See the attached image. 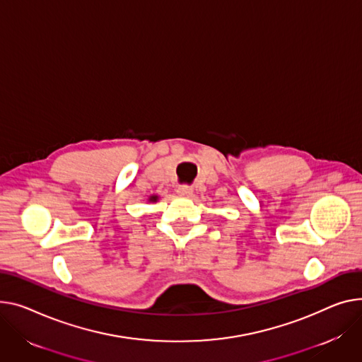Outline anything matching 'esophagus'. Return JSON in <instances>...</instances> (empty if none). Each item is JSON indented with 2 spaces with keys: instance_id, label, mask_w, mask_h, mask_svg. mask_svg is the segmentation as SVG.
I'll return each instance as SVG.
<instances>
[{
  "instance_id": "esophagus-1",
  "label": "esophagus",
  "mask_w": 362,
  "mask_h": 362,
  "mask_svg": "<svg viewBox=\"0 0 362 362\" xmlns=\"http://www.w3.org/2000/svg\"><path fill=\"white\" fill-rule=\"evenodd\" d=\"M192 194H194V189H192V187L187 186V185H182V186L177 187V195H179V197L189 198V197H192Z\"/></svg>"
}]
</instances>
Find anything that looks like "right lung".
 <instances>
[{
    "instance_id": "1",
    "label": "right lung",
    "mask_w": 362,
    "mask_h": 362,
    "mask_svg": "<svg viewBox=\"0 0 362 362\" xmlns=\"http://www.w3.org/2000/svg\"><path fill=\"white\" fill-rule=\"evenodd\" d=\"M157 199H158V197H157V195H153V197H150V198H148V201H150V202H157Z\"/></svg>"
}]
</instances>
